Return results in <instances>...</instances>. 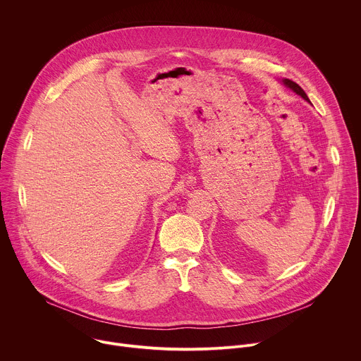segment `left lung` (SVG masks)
<instances>
[{"label":"left lung","mask_w":361,"mask_h":361,"mask_svg":"<svg viewBox=\"0 0 361 361\" xmlns=\"http://www.w3.org/2000/svg\"><path fill=\"white\" fill-rule=\"evenodd\" d=\"M282 82H283V85H285V86L290 87V89H292L295 93H298L299 96H302L305 100H307V102H309V97H307V94L305 93V90H303V89H302V87H300V86H299L296 82H293V80H290V79H283Z\"/></svg>","instance_id":"left-lung-1"}]
</instances>
